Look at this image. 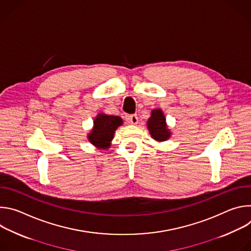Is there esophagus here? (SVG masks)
Returning <instances> with one entry per match:
<instances>
[{
  "mask_svg": "<svg viewBox=\"0 0 251 251\" xmlns=\"http://www.w3.org/2000/svg\"><path fill=\"white\" fill-rule=\"evenodd\" d=\"M126 120H127L129 123H131V124H133V125H136V124L138 123V116H137V114H132V115L127 116V117H126Z\"/></svg>",
  "mask_w": 251,
  "mask_h": 251,
  "instance_id": "esophagus-1",
  "label": "esophagus"
}]
</instances>
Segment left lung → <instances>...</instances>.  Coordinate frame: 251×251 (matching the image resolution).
<instances>
[{"label": "left lung", "instance_id": "left-lung-1", "mask_svg": "<svg viewBox=\"0 0 251 251\" xmlns=\"http://www.w3.org/2000/svg\"><path fill=\"white\" fill-rule=\"evenodd\" d=\"M147 126L152 137L158 141H166L170 137L171 133L166 125V118L160 109L152 111Z\"/></svg>", "mask_w": 251, "mask_h": 251}]
</instances>
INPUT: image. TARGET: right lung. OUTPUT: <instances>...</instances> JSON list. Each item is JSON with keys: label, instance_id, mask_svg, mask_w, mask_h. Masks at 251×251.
I'll return each instance as SVG.
<instances>
[{"label": "right lung", "instance_id": "1", "mask_svg": "<svg viewBox=\"0 0 251 251\" xmlns=\"http://www.w3.org/2000/svg\"><path fill=\"white\" fill-rule=\"evenodd\" d=\"M122 124V119L118 116L99 114L94 120V128L89 134V141L100 149L109 148L110 141L114 132Z\"/></svg>", "mask_w": 251, "mask_h": 251}]
</instances>
